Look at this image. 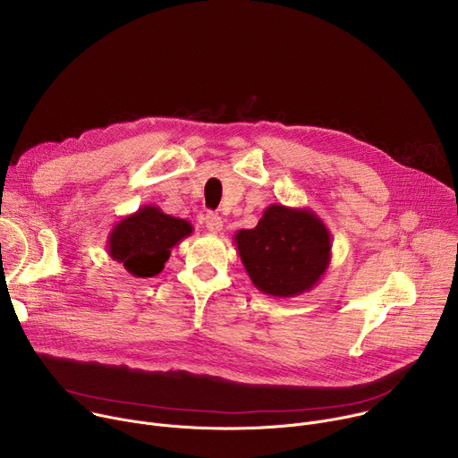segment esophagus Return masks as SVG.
Listing matches in <instances>:
<instances>
[{"label":"esophagus","mask_w":458,"mask_h":458,"mask_svg":"<svg viewBox=\"0 0 458 458\" xmlns=\"http://www.w3.org/2000/svg\"><path fill=\"white\" fill-rule=\"evenodd\" d=\"M205 225L212 233H221V230H223V219L216 214H208L205 217Z\"/></svg>","instance_id":"esophagus-1"}]
</instances>
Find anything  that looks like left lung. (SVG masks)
<instances>
[{"mask_svg":"<svg viewBox=\"0 0 458 458\" xmlns=\"http://www.w3.org/2000/svg\"><path fill=\"white\" fill-rule=\"evenodd\" d=\"M233 242L253 286L279 299L313 290L332 260V233L310 208L270 205Z\"/></svg>","mask_w":458,"mask_h":458,"instance_id":"obj_1","label":"left lung"}]
</instances>
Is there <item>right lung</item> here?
Listing matches in <instances>:
<instances>
[{"instance_id": "1", "label": "right lung", "mask_w": 458, "mask_h": 458, "mask_svg": "<svg viewBox=\"0 0 458 458\" xmlns=\"http://www.w3.org/2000/svg\"><path fill=\"white\" fill-rule=\"evenodd\" d=\"M191 232L193 226L188 221L172 217L159 207L145 205L114 225L106 251L130 276L154 277L163 272L170 250Z\"/></svg>"}]
</instances>
